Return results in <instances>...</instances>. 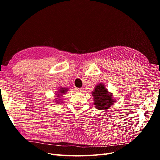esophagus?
<instances>
[{
  "instance_id": "obj_1",
  "label": "esophagus",
  "mask_w": 160,
  "mask_h": 160,
  "mask_svg": "<svg viewBox=\"0 0 160 160\" xmlns=\"http://www.w3.org/2000/svg\"><path fill=\"white\" fill-rule=\"evenodd\" d=\"M76 91L78 92H82L83 91V88H76Z\"/></svg>"
}]
</instances>
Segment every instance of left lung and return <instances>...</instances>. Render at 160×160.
I'll use <instances>...</instances> for the list:
<instances>
[{"label": "left lung", "mask_w": 160, "mask_h": 160, "mask_svg": "<svg viewBox=\"0 0 160 160\" xmlns=\"http://www.w3.org/2000/svg\"><path fill=\"white\" fill-rule=\"evenodd\" d=\"M92 95L94 98L95 107L99 110L108 109L115 102L112 93H109L103 83H99L95 87Z\"/></svg>", "instance_id": "obj_1"}]
</instances>
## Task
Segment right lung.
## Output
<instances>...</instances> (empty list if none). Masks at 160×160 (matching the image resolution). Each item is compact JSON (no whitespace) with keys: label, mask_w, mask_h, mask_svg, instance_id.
Segmentation results:
<instances>
[{"label":"right lung","mask_w":160,"mask_h":160,"mask_svg":"<svg viewBox=\"0 0 160 160\" xmlns=\"http://www.w3.org/2000/svg\"><path fill=\"white\" fill-rule=\"evenodd\" d=\"M67 89H67V88H61V89H59V91L58 92V93H59V94H58V95H57L58 98H61V96L62 95H63V94L66 93V92H67ZM59 93H60V94H59ZM57 99L61 100V99H58V98H57ZM59 100H56V102H57V103L61 102L62 101H59Z\"/></svg>","instance_id":"1"}]
</instances>
